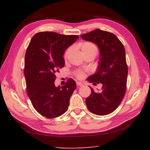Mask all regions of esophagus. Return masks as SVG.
Instances as JSON below:
<instances>
[{
    "mask_svg": "<svg viewBox=\"0 0 150 150\" xmlns=\"http://www.w3.org/2000/svg\"><path fill=\"white\" fill-rule=\"evenodd\" d=\"M76 84H77V86H83V84H82V82H76Z\"/></svg>",
    "mask_w": 150,
    "mask_h": 150,
    "instance_id": "esophagus-1",
    "label": "esophagus"
}]
</instances>
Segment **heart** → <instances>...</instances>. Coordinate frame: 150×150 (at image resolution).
Wrapping results in <instances>:
<instances>
[{
  "instance_id": "heart-1",
  "label": "heart",
  "mask_w": 150,
  "mask_h": 150,
  "mask_svg": "<svg viewBox=\"0 0 150 150\" xmlns=\"http://www.w3.org/2000/svg\"><path fill=\"white\" fill-rule=\"evenodd\" d=\"M78 47L81 49L82 53L84 54V55H96L98 52V48L97 46L95 44L92 43L91 42H88V41H84V42H79L78 44ZM72 51V47H69L66 50L64 57L66 59L67 57L69 56V55L71 53ZM75 75L78 79H83L84 77V73L82 71H77L75 73Z\"/></svg>"
}]
</instances>
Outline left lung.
Here are the masks:
<instances>
[{"instance_id": "1", "label": "left lung", "mask_w": 150, "mask_h": 150, "mask_svg": "<svg viewBox=\"0 0 150 150\" xmlns=\"http://www.w3.org/2000/svg\"><path fill=\"white\" fill-rule=\"evenodd\" d=\"M81 37L96 44L100 56L97 73L88 81L93 84L101 83L102 91L96 93L90 87L91 93L86 104L93 114L106 115L117 109L126 93L128 71L125 49L117 36L108 31L96 29Z\"/></svg>"}]
</instances>
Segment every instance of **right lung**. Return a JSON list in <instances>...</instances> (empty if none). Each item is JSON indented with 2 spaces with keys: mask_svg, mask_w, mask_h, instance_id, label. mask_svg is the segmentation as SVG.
<instances>
[{
  "mask_svg": "<svg viewBox=\"0 0 150 150\" xmlns=\"http://www.w3.org/2000/svg\"><path fill=\"white\" fill-rule=\"evenodd\" d=\"M78 38L75 35L42 31L34 35L26 50L24 74L28 96L37 112L48 119L66 112L77 87L73 79L58 87L55 81L56 73L64 66L65 50Z\"/></svg>",
  "mask_w": 150,
  "mask_h": 150,
  "instance_id": "1",
  "label": "right lung"
}]
</instances>
